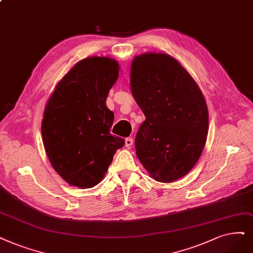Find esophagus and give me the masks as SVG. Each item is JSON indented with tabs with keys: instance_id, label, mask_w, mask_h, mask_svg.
Returning <instances> with one entry per match:
<instances>
[{
	"instance_id": "obj_1",
	"label": "esophagus",
	"mask_w": 253,
	"mask_h": 253,
	"mask_svg": "<svg viewBox=\"0 0 253 253\" xmlns=\"http://www.w3.org/2000/svg\"><path fill=\"white\" fill-rule=\"evenodd\" d=\"M132 145H133V139H132L131 137H127V138L125 139V146H126L127 148H131Z\"/></svg>"
}]
</instances>
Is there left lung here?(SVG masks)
Instances as JSON below:
<instances>
[{
	"label": "left lung",
	"mask_w": 253,
	"mask_h": 253,
	"mask_svg": "<svg viewBox=\"0 0 253 253\" xmlns=\"http://www.w3.org/2000/svg\"><path fill=\"white\" fill-rule=\"evenodd\" d=\"M130 86L146 120L135 136L137 158L157 181L172 182L199 160L209 131V111L197 83L163 53L136 56Z\"/></svg>",
	"instance_id": "1"
}]
</instances>
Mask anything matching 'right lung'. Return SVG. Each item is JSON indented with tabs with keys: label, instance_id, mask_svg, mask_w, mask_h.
<instances>
[{
	"label": "right lung",
	"instance_id": "1",
	"mask_svg": "<svg viewBox=\"0 0 253 253\" xmlns=\"http://www.w3.org/2000/svg\"><path fill=\"white\" fill-rule=\"evenodd\" d=\"M119 64L108 57L76 63L59 81L43 112V146L54 170L71 185L92 188L107 173L125 141L111 135L114 112L106 106Z\"/></svg>",
	"mask_w": 253,
	"mask_h": 253
}]
</instances>
